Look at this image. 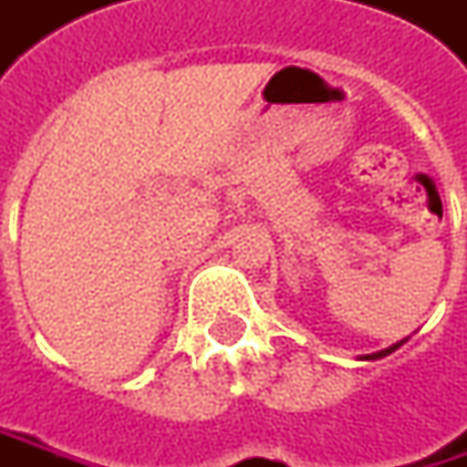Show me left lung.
<instances>
[{
    "mask_svg": "<svg viewBox=\"0 0 467 467\" xmlns=\"http://www.w3.org/2000/svg\"><path fill=\"white\" fill-rule=\"evenodd\" d=\"M402 342H405V339H402ZM402 342H397V345H392V348H387V350H379V353H374V355H366V360H376V358H384V355L395 353V350H397V348H400V345H402Z\"/></svg>",
    "mask_w": 467,
    "mask_h": 467,
    "instance_id": "1",
    "label": "left lung"
}]
</instances>
